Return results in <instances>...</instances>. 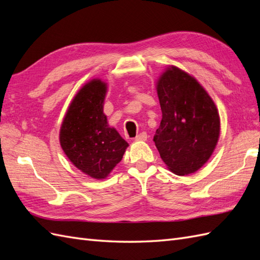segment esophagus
I'll return each mask as SVG.
<instances>
[{
    "mask_svg": "<svg viewBox=\"0 0 260 260\" xmlns=\"http://www.w3.org/2000/svg\"><path fill=\"white\" fill-rule=\"evenodd\" d=\"M147 139V135L146 132H141L140 135H138L136 137V141H145Z\"/></svg>",
    "mask_w": 260,
    "mask_h": 260,
    "instance_id": "esophagus-1",
    "label": "esophagus"
}]
</instances>
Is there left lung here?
<instances>
[{"label": "left lung", "mask_w": 260, "mask_h": 260, "mask_svg": "<svg viewBox=\"0 0 260 260\" xmlns=\"http://www.w3.org/2000/svg\"><path fill=\"white\" fill-rule=\"evenodd\" d=\"M157 94L162 118L155 145L172 172L193 174L209 159L218 142L217 107L203 86L177 67L161 75Z\"/></svg>", "instance_id": "1"}]
</instances>
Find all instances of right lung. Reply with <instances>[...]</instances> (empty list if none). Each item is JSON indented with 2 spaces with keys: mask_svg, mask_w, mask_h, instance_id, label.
<instances>
[{
  "mask_svg": "<svg viewBox=\"0 0 260 260\" xmlns=\"http://www.w3.org/2000/svg\"><path fill=\"white\" fill-rule=\"evenodd\" d=\"M106 84L99 79L77 93L62 121L59 141L75 166L94 179H104L122 159L128 143L108 127L103 113Z\"/></svg>",
  "mask_w": 260,
  "mask_h": 260,
  "instance_id": "right-lung-1",
  "label": "right lung"
}]
</instances>
